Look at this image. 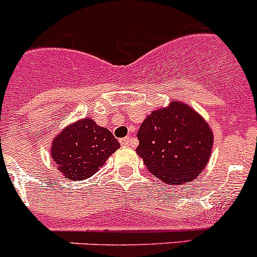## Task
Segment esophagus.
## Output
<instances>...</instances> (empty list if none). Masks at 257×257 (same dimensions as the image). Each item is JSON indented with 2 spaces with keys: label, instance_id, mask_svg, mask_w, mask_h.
<instances>
[{
  "label": "esophagus",
  "instance_id": "1",
  "mask_svg": "<svg viewBox=\"0 0 257 257\" xmlns=\"http://www.w3.org/2000/svg\"><path fill=\"white\" fill-rule=\"evenodd\" d=\"M119 142H120L121 145H129V142H131V138H129V137H125V138H121Z\"/></svg>",
  "mask_w": 257,
  "mask_h": 257
}]
</instances>
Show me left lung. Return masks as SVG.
<instances>
[{"label": "left lung", "instance_id": "obj_1", "mask_svg": "<svg viewBox=\"0 0 257 257\" xmlns=\"http://www.w3.org/2000/svg\"><path fill=\"white\" fill-rule=\"evenodd\" d=\"M137 154L153 175L168 184L189 183L209 162L214 136L189 105L170 103L153 110L138 131Z\"/></svg>", "mask_w": 257, "mask_h": 257}]
</instances>
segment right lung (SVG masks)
<instances>
[{
  "label": "right lung",
  "mask_w": 257,
  "mask_h": 257,
  "mask_svg": "<svg viewBox=\"0 0 257 257\" xmlns=\"http://www.w3.org/2000/svg\"><path fill=\"white\" fill-rule=\"evenodd\" d=\"M119 147L108 129L84 118L66 126L53 139L51 157L63 177L84 180L94 175Z\"/></svg>",
  "instance_id": "obj_1"
}]
</instances>
